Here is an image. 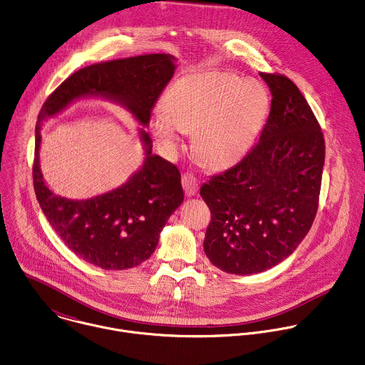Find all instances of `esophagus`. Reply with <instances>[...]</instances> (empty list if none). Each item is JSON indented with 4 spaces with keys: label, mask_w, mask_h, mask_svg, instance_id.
<instances>
[{
    "label": "esophagus",
    "mask_w": 365,
    "mask_h": 365,
    "mask_svg": "<svg viewBox=\"0 0 365 365\" xmlns=\"http://www.w3.org/2000/svg\"><path fill=\"white\" fill-rule=\"evenodd\" d=\"M182 186H183V190H185L186 196H189V197L195 196L197 193V190H199L197 179L193 175H190V173H185L182 176Z\"/></svg>",
    "instance_id": "esophagus-1"
}]
</instances>
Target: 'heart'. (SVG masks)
<instances>
[{
  "mask_svg": "<svg viewBox=\"0 0 365 365\" xmlns=\"http://www.w3.org/2000/svg\"><path fill=\"white\" fill-rule=\"evenodd\" d=\"M269 110V96L255 81L229 72H203L173 82L165 106L153 109L149 128L173 152L185 132H195L193 153L210 169L237 163L255 142Z\"/></svg>",
  "mask_w": 365,
  "mask_h": 365,
  "instance_id": "1",
  "label": "heart"
}]
</instances>
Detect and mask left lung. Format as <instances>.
I'll return each mask as SVG.
<instances>
[{"instance_id": "8db88e82", "label": "left lung", "mask_w": 365, "mask_h": 365, "mask_svg": "<svg viewBox=\"0 0 365 365\" xmlns=\"http://www.w3.org/2000/svg\"><path fill=\"white\" fill-rule=\"evenodd\" d=\"M260 76L270 88L272 106L259 142L200 187L212 215L205 253L230 274L262 273L287 259L319 209L326 156L320 123L290 78Z\"/></svg>"}]
</instances>
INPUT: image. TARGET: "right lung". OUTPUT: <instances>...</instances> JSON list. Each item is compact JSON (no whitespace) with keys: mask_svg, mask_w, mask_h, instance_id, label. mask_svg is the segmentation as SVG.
<instances>
[{"mask_svg":"<svg viewBox=\"0 0 365 365\" xmlns=\"http://www.w3.org/2000/svg\"><path fill=\"white\" fill-rule=\"evenodd\" d=\"M175 58L148 53L85 66L68 76L43 102L35 126L34 190L52 229L79 259L103 270L135 267L155 252L159 233L183 202L179 169L152 155L142 130L146 158L120 187L86 200L56 196L39 169L41 125L81 96H103L125 105L146 126L162 91L175 73Z\"/></svg>","mask_w":365,"mask_h":365,"instance_id":"add662e5","label":"right lung"}]
</instances>
